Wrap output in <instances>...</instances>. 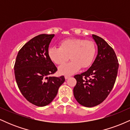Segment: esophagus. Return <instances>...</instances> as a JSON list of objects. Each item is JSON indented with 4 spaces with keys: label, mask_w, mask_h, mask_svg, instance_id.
<instances>
[{
    "label": "esophagus",
    "mask_w": 130,
    "mask_h": 130,
    "mask_svg": "<svg viewBox=\"0 0 130 130\" xmlns=\"http://www.w3.org/2000/svg\"><path fill=\"white\" fill-rule=\"evenodd\" d=\"M70 76H68V75H65V79H68L70 78Z\"/></svg>",
    "instance_id": "34e87169"
}]
</instances>
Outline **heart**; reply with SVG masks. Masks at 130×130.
I'll use <instances>...</instances> for the list:
<instances>
[{
	"label": "heart",
	"instance_id": "b5f03b06",
	"mask_svg": "<svg viewBox=\"0 0 130 130\" xmlns=\"http://www.w3.org/2000/svg\"><path fill=\"white\" fill-rule=\"evenodd\" d=\"M95 45L92 41L79 38H67L59 43V47H51L47 51L49 57L54 63L61 65L69 59L70 62L59 68L60 73L70 75L80 68H87L93 62L95 56Z\"/></svg>",
	"mask_w": 130,
	"mask_h": 130
}]
</instances>
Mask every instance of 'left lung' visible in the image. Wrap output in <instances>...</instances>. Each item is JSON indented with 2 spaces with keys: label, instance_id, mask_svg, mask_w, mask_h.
<instances>
[{
  "label": "left lung",
  "instance_id": "left-lung-1",
  "mask_svg": "<svg viewBox=\"0 0 130 130\" xmlns=\"http://www.w3.org/2000/svg\"><path fill=\"white\" fill-rule=\"evenodd\" d=\"M98 48L97 56L87 71L74 76L77 83L74 96L80 105L97 106L109 94L116 82L119 63L114 50L101 37L92 35Z\"/></svg>",
  "mask_w": 130,
  "mask_h": 130
}]
</instances>
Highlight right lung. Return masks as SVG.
<instances>
[{
  "mask_svg": "<svg viewBox=\"0 0 130 130\" xmlns=\"http://www.w3.org/2000/svg\"><path fill=\"white\" fill-rule=\"evenodd\" d=\"M54 34H41L26 43L18 52L14 64V75L19 90L27 101L37 106L53 101L63 76H51L57 70L47 54Z\"/></svg>",
  "mask_w": 130,
  "mask_h": 130,
  "instance_id": "1",
  "label": "right lung"
}]
</instances>
